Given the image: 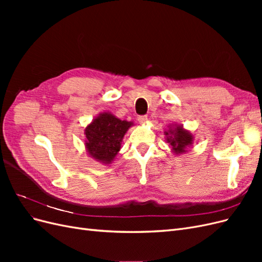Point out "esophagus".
I'll list each match as a JSON object with an SVG mask.
<instances>
[{
	"mask_svg": "<svg viewBox=\"0 0 262 262\" xmlns=\"http://www.w3.org/2000/svg\"><path fill=\"white\" fill-rule=\"evenodd\" d=\"M147 116H140L139 118H138V120H139V122L141 123V124H145L146 122H147Z\"/></svg>",
	"mask_w": 262,
	"mask_h": 262,
	"instance_id": "obj_1",
	"label": "esophagus"
}]
</instances>
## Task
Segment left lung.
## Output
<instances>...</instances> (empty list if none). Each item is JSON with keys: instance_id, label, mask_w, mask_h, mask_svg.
Masks as SVG:
<instances>
[{"instance_id": "8db88e82", "label": "left lung", "mask_w": 262, "mask_h": 262, "mask_svg": "<svg viewBox=\"0 0 262 262\" xmlns=\"http://www.w3.org/2000/svg\"><path fill=\"white\" fill-rule=\"evenodd\" d=\"M165 140L167 142L173 155H182L188 152V148L194 143V136L184 125L179 123H170L168 130L164 132Z\"/></svg>"}]
</instances>
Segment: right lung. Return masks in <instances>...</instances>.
Instances as JSON below:
<instances>
[{
  "label": "right lung",
  "mask_w": 262,
  "mask_h": 262,
  "mask_svg": "<svg viewBox=\"0 0 262 262\" xmlns=\"http://www.w3.org/2000/svg\"><path fill=\"white\" fill-rule=\"evenodd\" d=\"M132 125V121L121 120L109 112L98 114L84 130L87 155L101 164H112L121 148L124 134Z\"/></svg>",
  "instance_id": "1"
}]
</instances>
